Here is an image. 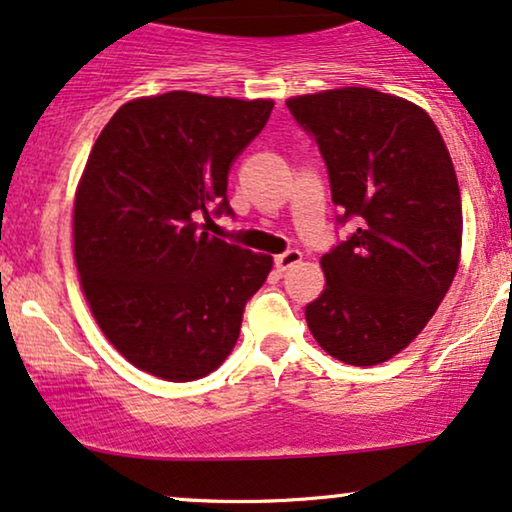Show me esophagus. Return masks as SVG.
I'll return each mask as SVG.
<instances>
[{
  "label": "esophagus",
  "mask_w": 512,
  "mask_h": 512,
  "mask_svg": "<svg viewBox=\"0 0 512 512\" xmlns=\"http://www.w3.org/2000/svg\"><path fill=\"white\" fill-rule=\"evenodd\" d=\"M300 260H302V252L300 250H288V252H283V255L276 257L274 267H276V271H286V269H290V267H293V264H297Z\"/></svg>",
  "instance_id": "1"
}]
</instances>
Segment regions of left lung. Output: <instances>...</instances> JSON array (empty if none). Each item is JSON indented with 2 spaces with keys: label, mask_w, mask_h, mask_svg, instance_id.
Returning <instances> with one entry per match:
<instances>
[{
  "label": "left lung",
  "mask_w": 512,
  "mask_h": 512,
  "mask_svg": "<svg viewBox=\"0 0 512 512\" xmlns=\"http://www.w3.org/2000/svg\"><path fill=\"white\" fill-rule=\"evenodd\" d=\"M319 146L335 222L354 234L321 257L326 290L307 304L309 331L335 359L383 364L437 312L461 255V191L446 144L423 108L366 87L286 101Z\"/></svg>",
  "instance_id": "left-lung-1"
}]
</instances>
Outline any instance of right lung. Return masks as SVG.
I'll use <instances>...</instances> for the list:
<instances>
[{
    "mask_svg": "<svg viewBox=\"0 0 512 512\" xmlns=\"http://www.w3.org/2000/svg\"><path fill=\"white\" fill-rule=\"evenodd\" d=\"M271 101L167 92L103 127L75 196V264L103 335L141 371L189 383L234 349L245 304L271 271L208 234L234 217L226 181Z\"/></svg>",
    "mask_w": 512,
    "mask_h": 512,
    "instance_id": "right-lung-1",
    "label": "right lung"
}]
</instances>
